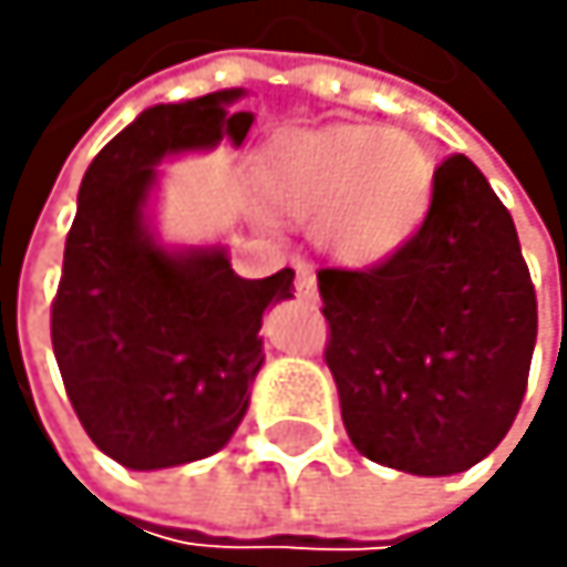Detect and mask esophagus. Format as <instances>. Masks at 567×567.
<instances>
[{
    "label": "esophagus",
    "instance_id": "1",
    "mask_svg": "<svg viewBox=\"0 0 567 567\" xmlns=\"http://www.w3.org/2000/svg\"><path fill=\"white\" fill-rule=\"evenodd\" d=\"M296 292H299V299H316V275H312V268H306V265H299V275H296Z\"/></svg>",
    "mask_w": 567,
    "mask_h": 567
}]
</instances>
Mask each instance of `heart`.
I'll return each instance as SVG.
<instances>
[{
    "mask_svg": "<svg viewBox=\"0 0 567 567\" xmlns=\"http://www.w3.org/2000/svg\"><path fill=\"white\" fill-rule=\"evenodd\" d=\"M261 189L286 217L316 220L319 245L333 258L374 265L422 224L432 159L404 132H292L261 166Z\"/></svg>",
    "mask_w": 567,
    "mask_h": 567,
    "instance_id": "heart-1",
    "label": "heart"
}]
</instances>
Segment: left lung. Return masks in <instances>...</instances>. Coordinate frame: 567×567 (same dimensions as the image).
<instances>
[{"instance_id": "left-lung-1", "label": "left lung", "mask_w": 567, "mask_h": 567, "mask_svg": "<svg viewBox=\"0 0 567 567\" xmlns=\"http://www.w3.org/2000/svg\"><path fill=\"white\" fill-rule=\"evenodd\" d=\"M326 367L350 442L415 476L476 466L511 432L530 374L537 296L511 210L463 156L432 207L370 268H319Z\"/></svg>"}]
</instances>
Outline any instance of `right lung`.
<instances>
[{"mask_svg": "<svg viewBox=\"0 0 567 567\" xmlns=\"http://www.w3.org/2000/svg\"><path fill=\"white\" fill-rule=\"evenodd\" d=\"M241 94L145 107L81 179L50 340L84 432L128 470L197 463L227 445L265 363L261 316L292 299V268L241 278L224 248L169 251L145 224L166 156L245 142L255 115L230 112Z\"/></svg>", "mask_w": 567, "mask_h": 567, "instance_id": "right-lung-1", "label": "right lung"}]
</instances>
